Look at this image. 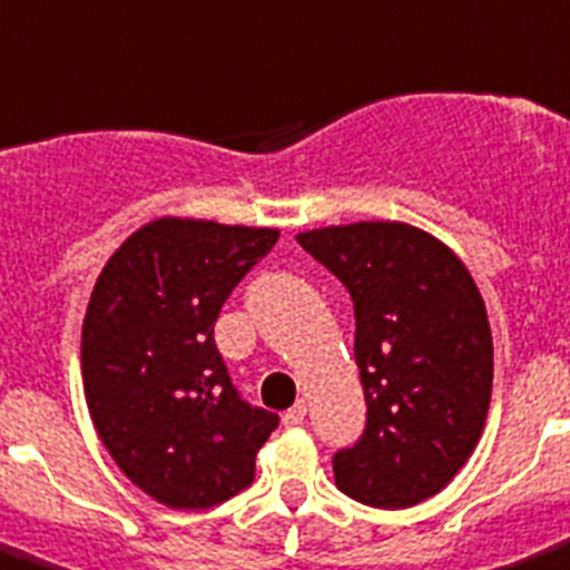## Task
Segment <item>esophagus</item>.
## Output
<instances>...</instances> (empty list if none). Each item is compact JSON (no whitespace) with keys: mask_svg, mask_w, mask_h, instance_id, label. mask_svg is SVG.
Returning <instances> with one entry per match:
<instances>
[{"mask_svg":"<svg viewBox=\"0 0 570 570\" xmlns=\"http://www.w3.org/2000/svg\"><path fill=\"white\" fill-rule=\"evenodd\" d=\"M304 417H307V403H304V400H298L293 409L284 411V425L286 429H295V425L304 423Z\"/></svg>","mask_w":570,"mask_h":570,"instance_id":"1","label":"esophagus"}]
</instances>
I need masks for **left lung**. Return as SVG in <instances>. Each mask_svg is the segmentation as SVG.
<instances>
[{"label":"left lung","mask_w":570,"mask_h":570,"mask_svg":"<svg viewBox=\"0 0 570 570\" xmlns=\"http://www.w3.org/2000/svg\"><path fill=\"white\" fill-rule=\"evenodd\" d=\"M356 315L365 432L333 455L336 487L382 510L438 495L472 455L492 394L484 298L461 261L405 223L298 234Z\"/></svg>","instance_id":"1"}]
</instances>
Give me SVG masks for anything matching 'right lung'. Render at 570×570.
Returning <instances> with one entry per match:
<instances>
[{
  "label": "right lung",
  "instance_id": "add662e5",
  "mask_svg": "<svg viewBox=\"0 0 570 570\" xmlns=\"http://www.w3.org/2000/svg\"><path fill=\"white\" fill-rule=\"evenodd\" d=\"M275 243V228L161 217L127 237L95 284L86 403L112 461L159 504L208 510L255 481L281 417L234 389L214 324Z\"/></svg>",
  "mask_w": 570,
  "mask_h": 570
}]
</instances>
